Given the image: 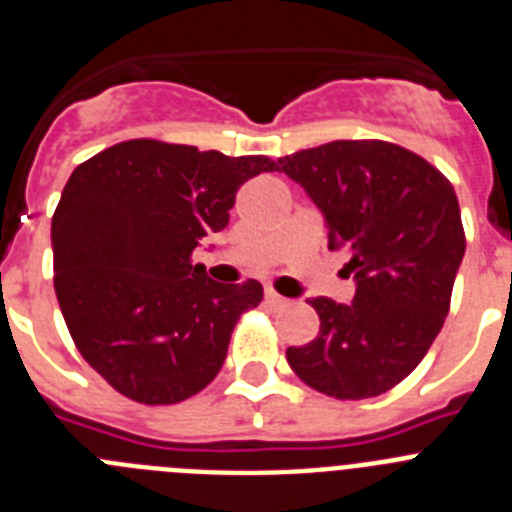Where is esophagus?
<instances>
[{
    "instance_id": "esophagus-1",
    "label": "esophagus",
    "mask_w": 512,
    "mask_h": 512,
    "mask_svg": "<svg viewBox=\"0 0 512 512\" xmlns=\"http://www.w3.org/2000/svg\"><path fill=\"white\" fill-rule=\"evenodd\" d=\"M266 302H269V305H274V307H284L287 305V297H282L279 295V292H274V289H266Z\"/></svg>"
}]
</instances>
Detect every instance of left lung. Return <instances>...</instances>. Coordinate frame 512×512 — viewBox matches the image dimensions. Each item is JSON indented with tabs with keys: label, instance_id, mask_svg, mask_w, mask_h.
Returning <instances> with one entry per match:
<instances>
[{
	"label": "left lung",
	"instance_id": "8db88e82",
	"mask_svg": "<svg viewBox=\"0 0 512 512\" xmlns=\"http://www.w3.org/2000/svg\"><path fill=\"white\" fill-rule=\"evenodd\" d=\"M328 220V248L348 256L351 305L315 297L318 336L287 348L292 372L336 400L392 390L436 341L467 235L451 182L390 140H333L279 158Z\"/></svg>",
	"mask_w": 512,
	"mask_h": 512
}]
</instances>
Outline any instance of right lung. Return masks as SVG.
<instances>
[{"instance_id": "obj_1", "label": "right lung", "mask_w": 512, "mask_h": 512, "mask_svg": "<svg viewBox=\"0 0 512 512\" xmlns=\"http://www.w3.org/2000/svg\"><path fill=\"white\" fill-rule=\"evenodd\" d=\"M261 171L277 161L135 138L69 176L53 212V287L79 354L128 400L174 405L205 390L238 318L264 300L256 279L217 284L192 264Z\"/></svg>"}]
</instances>
